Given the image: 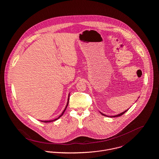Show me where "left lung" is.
Wrapping results in <instances>:
<instances>
[{
    "mask_svg": "<svg viewBox=\"0 0 159 159\" xmlns=\"http://www.w3.org/2000/svg\"><path fill=\"white\" fill-rule=\"evenodd\" d=\"M128 109V110H129ZM128 110H125V111H124V112H122V113H121L119 114H117V115H115V116H111V117H118V116H122V114H124L125 113V112H127V111H128ZM101 114H102V115H103V116H106L105 114H104L102 113H100Z\"/></svg>",
    "mask_w": 159,
    "mask_h": 159,
    "instance_id": "8db88e82",
    "label": "left lung"
}]
</instances>
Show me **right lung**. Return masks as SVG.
Masks as SVG:
<instances>
[{
  "instance_id": "1",
  "label": "right lung",
  "mask_w": 159,
  "mask_h": 159,
  "mask_svg": "<svg viewBox=\"0 0 159 159\" xmlns=\"http://www.w3.org/2000/svg\"><path fill=\"white\" fill-rule=\"evenodd\" d=\"M69 96H70V94L68 95V102H67V105H66V108L64 109V111L62 113V114L57 117V118H56V119H54V120H40L41 122H52V121H55V120H57L59 118H60L62 115H63V114L64 113V112H65V111H66V110L67 109V106H68V102H69Z\"/></svg>"
}]
</instances>
